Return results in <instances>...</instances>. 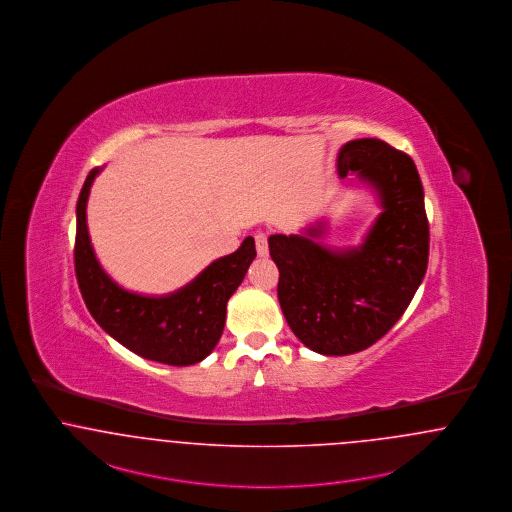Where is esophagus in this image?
Instances as JSON below:
<instances>
[{
  "instance_id": "1",
  "label": "esophagus",
  "mask_w": 512,
  "mask_h": 512,
  "mask_svg": "<svg viewBox=\"0 0 512 512\" xmlns=\"http://www.w3.org/2000/svg\"><path fill=\"white\" fill-rule=\"evenodd\" d=\"M254 241H256V252H258V256H260V258H266L267 254H269L266 233H262V231L254 233Z\"/></svg>"
}]
</instances>
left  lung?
Segmentation results:
<instances>
[{
  "label": "left lung",
  "mask_w": 512,
  "mask_h": 512,
  "mask_svg": "<svg viewBox=\"0 0 512 512\" xmlns=\"http://www.w3.org/2000/svg\"><path fill=\"white\" fill-rule=\"evenodd\" d=\"M336 168L340 178L356 174L377 193L382 212L363 243L323 246L315 241L323 223L267 241L283 315L298 340L323 356L361 352L396 325L423 283L430 241L411 156L380 139H354L342 145Z\"/></svg>",
  "instance_id": "left-lung-1"
}]
</instances>
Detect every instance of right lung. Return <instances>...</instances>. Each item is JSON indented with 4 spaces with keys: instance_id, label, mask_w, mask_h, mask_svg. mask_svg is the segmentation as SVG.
I'll use <instances>...</instances> for the list:
<instances>
[{
    "instance_id": "add662e5",
    "label": "right lung",
    "mask_w": 512,
    "mask_h": 512,
    "mask_svg": "<svg viewBox=\"0 0 512 512\" xmlns=\"http://www.w3.org/2000/svg\"><path fill=\"white\" fill-rule=\"evenodd\" d=\"M99 172L101 168L89 172L76 204L74 267L89 313L105 333L137 356L176 367L199 363L222 336L227 300L256 258L254 239L246 237L233 254L214 260L172 294L143 296L122 289L97 262L89 241L86 206Z\"/></svg>"
}]
</instances>
